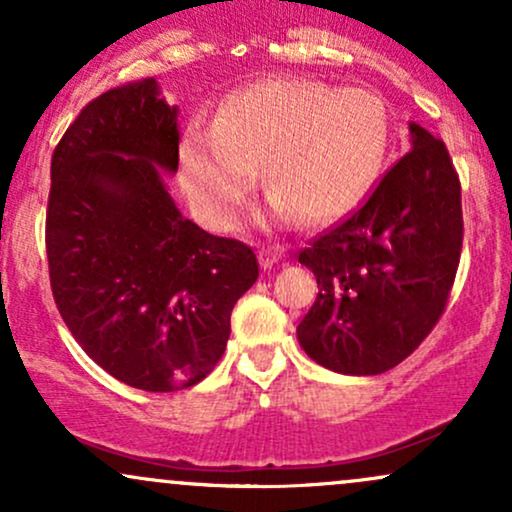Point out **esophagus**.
<instances>
[{
  "label": "esophagus",
  "mask_w": 512,
  "mask_h": 512,
  "mask_svg": "<svg viewBox=\"0 0 512 512\" xmlns=\"http://www.w3.org/2000/svg\"><path fill=\"white\" fill-rule=\"evenodd\" d=\"M281 255H284V250H281L279 245H267V248L260 250V264L264 269H269L272 264L281 260Z\"/></svg>",
  "instance_id": "esophagus-1"
}]
</instances>
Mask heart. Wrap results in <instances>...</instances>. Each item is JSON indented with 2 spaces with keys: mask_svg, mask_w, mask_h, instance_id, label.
Returning <instances> with one entry per match:
<instances>
[{
  "mask_svg": "<svg viewBox=\"0 0 512 512\" xmlns=\"http://www.w3.org/2000/svg\"><path fill=\"white\" fill-rule=\"evenodd\" d=\"M392 120L363 88L276 76L223 98L214 122L195 120L180 139V175L199 219L231 228L257 185L305 223L349 214L383 170Z\"/></svg>",
  "mask_w": 512,
  "mask_h": 512,
  "instance_id": "heart-1",
  "label": "heart"
}]
</instances>
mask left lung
I'll list each match as a JSON object with an SVG mask.
<instances>
[{
	"mask_svg": "<svg viewBox=\"0 0 512 512\" xmlns=\"http://www.w3.org/2000/svg\"><path fill=\"white\" fill-rule=\"evenodd\" d=\"M411 151L366 202L298 252L313 269V308L298 342L320 366L378 375L431 334L462 252V187L440 139L409 125Z\"/></svg>",
	"mask_w": 512,
	"mask_h": 512,
	"instance_id": "obj_1",
	"label": "left lung"
}]
</instances>
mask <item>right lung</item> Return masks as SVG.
I'll return each mask as SVG.
<instances>
[{
	"label": "right lung",
	"mask_w": 512,
	"mask_h": 512,
	"mask_svg": "<svg viewBox=\"0 0 512 512\" xmlns=\"http://www.w3.org/2000/svg\"><path fill=\"white\" fill-rule=\"evenodd\" d=\"M178 108L154 79L81 108L50 166V286L93 361L146 392L197 385L231 334L233 305L260 276L255 252L180 214L163 170H178Z\"/></svg>",
	"instance_id": "add662e5"
}]
</instances>
